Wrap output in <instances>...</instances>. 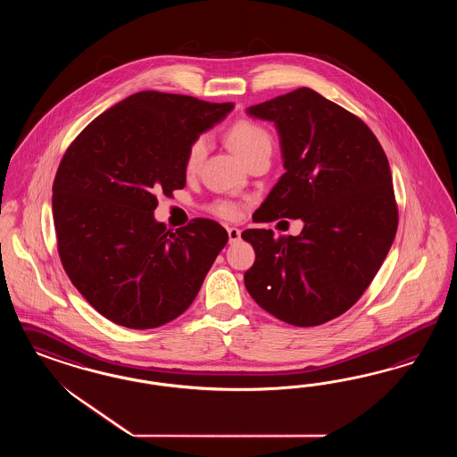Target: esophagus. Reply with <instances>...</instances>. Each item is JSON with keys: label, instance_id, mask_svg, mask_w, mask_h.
Masks as SVG:
<instances>
[{"label": "esophagus", "instance_id": "1", "mask_svg": "<svg viewBox=\"0 0 457 457\" xmlns=\"http://www.w3.org/2000/svg\"><path fill=\"white\" fill-rule=\"evenodd\" d=\"M228 236H229V243H236V241L241 239V229L228 228Z\"/></svg>", "mask_w": 457, "mask_h": 457}]
</instances>
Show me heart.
I'll list each match as a JSON object with an SVG mask.
<instances>
[{"label":"heart","instance_id":"b5f03b06","mask_svg":"<svg viewBox=\"0 0 457 457\" xmlns=\"http://www.w3.org/2000/svg\"><path fill=\"white\" fill-rule=\"evenodd\" d=\"M228 142L239 157L246 162L251 157L258 154H271L273 151V138L270 132L253 120H237L228 130ZM208 153V140L206 137L194 138L187 147L184 157V170L187 174L195 172L203 164ZM212 212L222 220H236L239 216V204L233 201H218L212 206Z\"/></svg>","mask_w":457,"mask_h":457}]
</instances>
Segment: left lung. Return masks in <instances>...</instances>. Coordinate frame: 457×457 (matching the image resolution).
<instances>
[{"label":"left lung","instance_id":"8db88e82","mask_svg":"<svg viewBox=\"0 0 457 457\" xmlns=\"http://www.w3.org/2000/svg\"><path fill=\"white\" fill-rule=\"evenodd\" d=\"M248 113L277 124L287 167L253 221L304 226L298 236L241 233L256 253L246 290L285 323L323 325L359 302L394 243L399 208L387 155L360 117L306 87Z\"/></svg>","mask_w":457,"mask_h":457}]
</instances>
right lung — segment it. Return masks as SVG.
<instances>
[{
	"label": "right lung",
	"mask_w": 457,
	"mask_h": 457,
	"mask_svg": "<svg viewBox=\"0 0 457 457\" xmlns=\"http://www.w3.org/2000/svg\"><path fill=\"white\" fill-rule=\"evenodd\" d=\"M233 107L144 90L100 113L63 154L52 199L58 256L105 319L145 330L193 303L228 233L206 218L172 233L154 209L157 194L186 186L189 144Z\"/></svg>",
	"instance_id": "add662e5"
}]
</instances>
